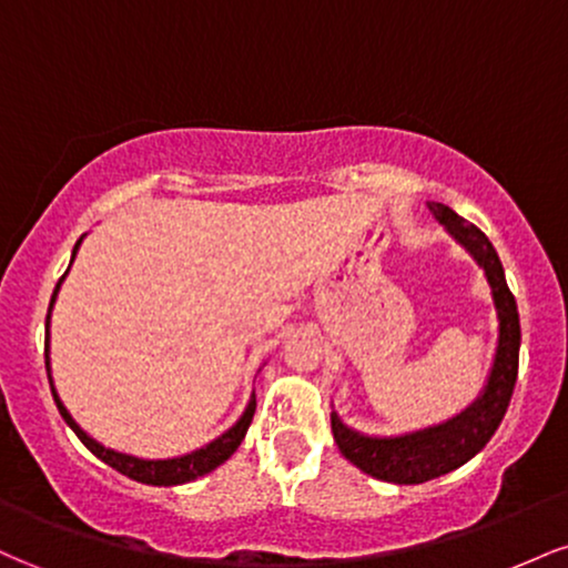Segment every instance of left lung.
Here are the masks:
<instances>
[{
    "label": "left lung",
    "mask_w": 568,
    "mask_h": 568,
    "mask_svg": "<svg viewBox=\"0 0 568 568\" xmlns=\"http://www.w3.org/2000/svg\"><path fill=\"white\" fill-rule=\"evenodd\" d=\"M427 207L448 232V237L465 247L473 262L484 270L488 288H491L494 310H497V349H494V363L478 397L440 425L410 429L400 435H366L344 425L342 416L331 410V429H334V440L344 459H349L357 470L371 478L397 486L425 484V480L440 478L470 462L497 433L501 416L510 406L515 379H518V306L507 288L505 270H501L491 240L470 221L456 216L448 205L427 202Z\"/></svg>",
    "instance_id": "left-lung-1"
}]
</instances>
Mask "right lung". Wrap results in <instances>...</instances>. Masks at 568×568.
Returning <instances> with one entry per match:
<instances>
[{
  "instance_id": "1",
  "label": "right lung",
  "mask_w": 568,
  "mask_h": 568,
  "mask_svg": "<svg viewBox=\"0 0 568 568\" xmlns=\"http://www.w3.org/2000/svg\"><path fill=\"white\" fill-rule=\"evenodd\" d=\"M84 234L80 240H77L74 251H71V262L69 266L74 264L77 258V251H80ZM69 275V270H67ZM63 275L58 280L55 291H53V298H50V310H48V321H44V368H48V379H50V389H53V397H55V406L61 410L63 422L74 429V435L80 438L84 446L93 452L98 459L106 462L109 467H114L116 473L128 475V478L139 480V484H146V486H181V484H189V480H197L202 475L213 473L219 465H224L230 456L237 452V446L243 443L247 427H251L253 422V414H256V395H251V400H247V406L243 410V416H240L234 425L226 429V433H221L216 440H211L207 446L197 448V452L192 454H181V456H173V459H141V456H133V454H122V452H114V448L103 446V443H98L93 435H88L84 429L77 425L74 416L69 414V408L63 406V400L58 397V389L53 384V374H50V315H53V304L58 298V291H61V283L67 280ZM262 371V368H258Z\"/></svg>"
}]
</instances>
